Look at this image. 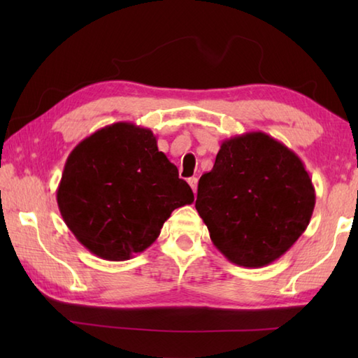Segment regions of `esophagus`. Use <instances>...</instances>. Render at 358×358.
<instances>
[{
  "mask_svg": "<svg viewBox=\"0 0 358 358\" xmlns=\"http://www.w3.org/2000/svg\"><path fill=\"white\" fill-rule=\"evenodd\" d=\"M187 183H189V186L192 187V191H194V194H196V185H199V178H195V177H192V178H189L187 180Z\"/></svg>",
  "mask_w": 358,
  "mask_h": 358,
  "instance_id": "esophagus-1",
  "label": "esophagus"
}]
</instances>
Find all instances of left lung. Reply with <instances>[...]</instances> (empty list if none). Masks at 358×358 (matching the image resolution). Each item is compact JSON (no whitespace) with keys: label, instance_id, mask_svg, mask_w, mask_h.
<instances>
[{"label":"left lung","instance_id":"8db88e82","mask_svg":"<svg viewBox=\"0 0 358 358\" xmlns=\"http://www.w3.org/2000/svg\"><path fill=\"white\" fill-rule=\"evenodd\" d=\"M314 206L315 189L300 157L260 131L222 143L195 201L214 246L243 268H263L291 249Z\"/></svg>","mask_w":358,"mask_h":358}]
</instances>
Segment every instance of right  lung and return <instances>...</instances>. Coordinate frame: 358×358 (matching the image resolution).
I'll use <instances>...</instances> for the list:
<instances>
[{"label": "right lung", "instance_id": "add662e5", "mask_svg": "<svg viewBox=\"0 0 358 358\" xmlns=\"http://www.w3.org/2000/svg\"><path fill=\"white\" fill-rule=\"evenodd\" d=\"M57 203L83 246L103 260L124 262L146 250L172 210L194 203V192L150 129L120 121L75 146Z\"/></svg>", "mask_w": 358, "mask_h": 358}]
</instances>
